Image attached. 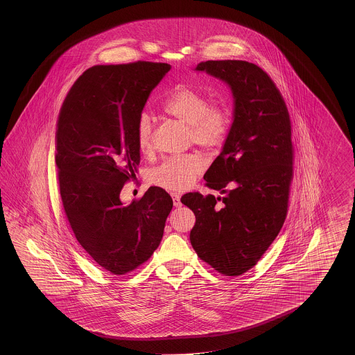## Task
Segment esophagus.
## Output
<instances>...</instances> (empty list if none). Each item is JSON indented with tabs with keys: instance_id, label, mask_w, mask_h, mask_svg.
I'll list each match as a JSON object with an SVG mask.
<instances>
[{
	"instance_id": "34e87169",
	"label": "esophagus",
	"mask_w": 355,
	"mask_h": 355,
	"mask_svg": "<svg viewBox=\"0 0 355 355\" xmlns=\"http://www.w3.org/2000/svg\"><path fill=\"white\" fill-rule=\"evenodd\" d=\"M171 196H173V200H174L175 207H180V194H178V193H173Z\"/></svg>"
}]
</instances>
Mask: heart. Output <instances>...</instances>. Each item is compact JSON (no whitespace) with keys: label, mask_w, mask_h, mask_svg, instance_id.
Masks as SVG:
<instances>
[{"label":"heart","mask_w":355,"mask_h":355,"mask_svg":"<svg viewBox=\"0 0 355 355\" xmlns=\"http://www.w3.org/2000/svg\"><path fill=\"white\" fill-rule=\"evenodd\" d=\"M161 110L188 125L189 139L205 150L222 146L231 127V115L226 107L211 105L208 96L190 86H180L170 92L162 101ZM136 141L139 151H151V121L144 114L137 121ZM203 170V159L196 153H189L166 159L152 171L151 181L161 188L184 190L193 185Z\"/></svg>","instance_id":"b5f03b06"}]
</instances>
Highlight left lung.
Returning <instances> with one entry per match:
<instances>
[{
    "mask_svg": "<svg viewBox=\"0 0 355 355\" xmlns=\"http://www.w3.org/2000/svg\"><path fill=\"white\" fill-rule=\"evenodd\" d=\"M196 71L228 83L234 123L205 185L223 196L198 191L181 196L196 214L190 242L214 270L237 277L269 249L287 217L295 148L286 101L261 68L246 60H207Z\"/></svg>",
    "mask_w": 355,
    "mask_h": 355,
    "instance_id": "obj_1",
    "label": "left lung"
}]
</instances>
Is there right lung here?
Returning a JSON list of instances; mask_svg holds the SVG:
<instances>
[{"label": "right lung", "instance_id": "1", "mask_svg": "<svg viewBox=\"0 0 355 355\" xmlns=\"http://www.w3.org/2000/svg\"><path fill=\"white\" fill-rule=\"evenodd\" d=\"M170 68L146 60L94 66L76 80L58 115L55 164L66 217L85 251L115 275L151 257L173 209L159 187L129 205L119 198L141 161L137 121Z\"/></svg>", "mask_w": 355, "mask_h": 355}]
</instances>
